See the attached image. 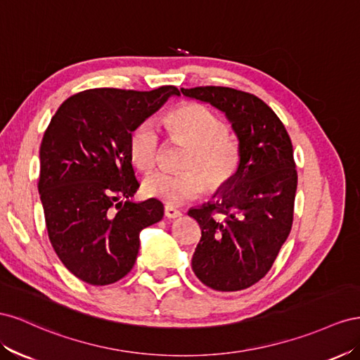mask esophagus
<instances>
[{
  "label": "esophagus",
  "mask_w": 360,
  "mask_h": 360,
  "mask_svg": "<svg viewBox=\"0 0 360 360\" xmlns=\"http://www.w3.org/2000/svg\"><path fill=\"white\" fill-rule=\"evenodd\" d=\"M164 215H166L167 219H178V217H181L182 215V212L179 211V210H176V208H173V207H164Z\"/></svg>",
  "instance_id": "34e87169"
}]
</instances>
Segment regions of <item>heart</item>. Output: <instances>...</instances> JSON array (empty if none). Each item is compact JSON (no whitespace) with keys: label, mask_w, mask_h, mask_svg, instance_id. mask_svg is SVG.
Returning <instances> with one entry per match:
<instances>
[{"label":"heart","mask_w":360,"mask_h":360,"mask_svg":"<svg viewBox=\"0 0 360 360\" xmlns=\"http://www.w3.org/2000/svg\"><path fill=\"white\" fill-rule=\"evenodd\" d=\"M170 136L188 146L182 160L184 172L155 170L143 179V190L167 205L196 199L203 190H220L232 181L240 166L238 143L228 136L224 122L200 104H186L164 117ZM161 136L155 122L145 120L132 131L129 155L141 170L155 166Z\"/></svg>","instance_id":"b5f03b06"}]
</instances>
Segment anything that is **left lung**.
Wrapping results in <instances>:
<instances>
[{
    "mask_svg": "<svg viewBox=\"0 0 360 360\" xmlns=\"http://www.w3.org/2000/svg\"><path fill=\"white\" fill-rule=\"evenodd\" d=\"M181 91L221 111L240 148L232 181L188 211L202 229L193 271L215 291L245 290L269 273L291 231L297 190L291 140L276 112L255 95L215 86Z\"/></svg>",
    "mask_w": 360,
    "mask_h": 360,
    "instance_id": "left-lung-1",
    "label": "left lung"
}]
</instances>
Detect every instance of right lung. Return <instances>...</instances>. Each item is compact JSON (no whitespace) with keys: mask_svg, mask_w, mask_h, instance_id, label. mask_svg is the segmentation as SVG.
<instances>
[{"mask_svg":"<svg viewBox=\"0 0 360 360\" xmlns=\"http://www.w3.org/2000/svg\"><path fill=\"white\" fill-rule=\"evenodd\" d=\"M170 96H179L176 87L84 90L60 105L45 131L37 188L48 237L60 261L86 283L110 285L127 276L140 232L162 219L160 200L131 199L140 184L129 139Z\"/></svg>","mask_w":360,"mask_h":360,"instance_id":"right-lung-1","label":"right lung"}]
</instances>
